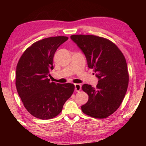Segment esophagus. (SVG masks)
<instances>
[{"mask_svg":"<svg viewBox=\"0 0 146 146\" xmlns=\"http://www.w3.org/2000/svg\"><path fill=\"white\" fill-rule=\"evenodd\" d=\"M81 90V85L80 84H75V91L79 92Z\"/></svg>","mask_w":146,"mask_h":146,"instance_id":"esophagus-1","label":"esophagus"}]
</instances>
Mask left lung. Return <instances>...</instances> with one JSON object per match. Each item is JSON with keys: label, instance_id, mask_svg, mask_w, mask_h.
<instances>
[{"label": "left lung", "instance_id": "obj_1", "mask_svg": "<svg viewBox=\"0 0 146 146\" xmlns=\"http://www.w3.org/2000/svg\"><path fill=\"white\" fill-rule=\"evenodd\" d=\"M71 39L86 58L88 66L98 78L96 88L84 84L82 89L88 101L82 106L85 114L106 118L117 110L128 86L129 74L122 52L112 42L94 35H72Z\"/></svg>", "mask_w": 146, "mask_h": 146}]
</instances>
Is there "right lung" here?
I'll return each mask as SVG.
<instances>
[{
  "instance_id": "add662e5",
  "label": "right lung",
  "mask_w": 146,
  "mask_h": 146,
  "mask_svg": "<svg viewBox=\"0 0 146 146\" xmlns=\"http://www.w3.org/2000/svg\"><path fill=\"white\" fill-rule=\"evenodd\" d=\"M66 36L49 37L37 41L24 52L17 66L16 87L27 111L40 119L59 114L74 90L73 84H58L48 78L53 70L54 55Z\"/></svg>"
}]
</instances>
